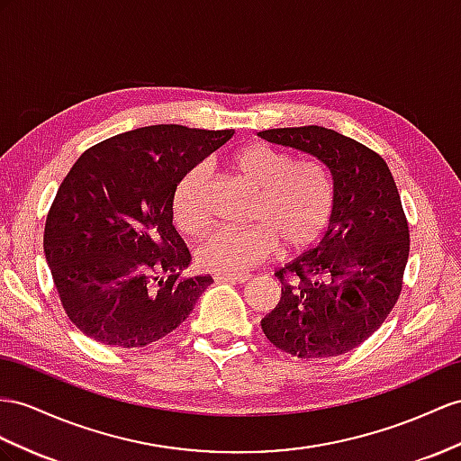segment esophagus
Listing matches in <instances>:
<instances>
[{"mask_svg": "<svg viewBox=\"0 0 461 461\" xmlns=\"http://www.w3.org/2000/svg\"><path fill=\"white\" fill-rule=\"evenodd\" d=\"M218 282H238V285H245L251 280V275H216Z\"/></svg>", "mask_w": 461, "mask_h": 461, "instance_id": "1", "label": "esophagus"}]
</instances>
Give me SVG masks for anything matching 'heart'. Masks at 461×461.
<instances>
[{
  "mask_svg": "<svg viewBox=\"0 0 461 461\" xmlns=\"http://www.w3.org/2000/svg\"><path fill=\"white\" fill-rule=\"evenodd\" d=\"M230 169L257 191L249 228H221L200 243V267L216 275H243L276 249L310 247L323 233L333 208L327 173L317 163L294 161L288 153L265 144H249L230 158ZM204 173L194 169L176 188L173 218L185 233L206 223L203 206Z\"/></svg>",
  "mask_w": 461,
  "mask_h": 461,
  "instance_id": "heart-1",
  "label": "heart"
}]
</instances>
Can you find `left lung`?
<instances>
[{"instance_id": "left-lung-1", "label": "left lung", "mask_w": 461, "mask_h": 461, "mask_svg": "<svg viewBox=\"0 0 461 461\" xmlns=\"http://www.w3.org/2000/svg\"><path fill=\"white\" fill-rule=\"evenodd\" d=\"M258 136L310 153L333 179L329 228L320 245L278 270L282 296L261 327L292 357H339L380 329L403 285L409 226L395 181L375 151L335 130L273 128Z\"/></svg>"}]
</instances>
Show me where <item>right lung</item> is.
<instances>
[{"label":"right lung","instance_id":"obj_1","mask_svg":"<svg viewBox=\"0 0 461 461\" xmlns=\"http://www.w3.org/2000/svg\"><path fill=\"white\" fill-rule=\"evenodd\" d=\"M233 130L158 124L93 146L58 188L44 255L64 310L81 333L134 348L175 331L212 282L191 265L173 226L176 186Z\"/></svg>","mask_w":461,"mask_h":461}]
</instances>
